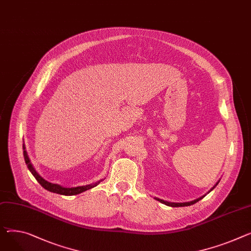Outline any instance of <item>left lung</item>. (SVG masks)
I'll return each mask as SVG.
<instances>
[{
    "label": "left lung",
    "mask_w": 251,
    "mask_h": 251,
    "mask_svg": "<svg viewBox=\"0 0 251 251\" xmlns=\"http://www.w3.org/2000/svg\"><path fill=\"white\" fill-rule=\"evenodd\" d=\"M218 185V182L216 183V186ZM215 188V187H214ZM213 188V189H214ZM212 189V190H213ZM204 197H201V198H199V199H197V200H194V201H192V202H187V203H171V202H166V201H163V200H160V199H155V200H157V201H159L160 203H162V204H164V205H166V206H170V207H185V206H191V205H193V204H195V203H197V202H199L200 200L201 199H203Z\"/></svg>",
    "instance_id": "left-lung-1"
}]
</instances>
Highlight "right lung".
I'll list each match as a JSON object with an SVG mask.
<instances>
[{
  "label": "right lung",
  "instance_id": "1",
  "mask_svg": "<svg viewBox=\"0 0 251 251\" xmlns=\"http://www.w3.org/2000/svg\"><path fill=\"white\" fill-rule=\"evenodd\" d=\"M24 148V151H23V154H24V159H25V162L27 164V168L29 169V171L31 172V174L34 176V177L36 178V180L40 183V185L47 191L49 192H52V193H56V194H59V195H64V196H74V195H77V194H80L82 192H85L87 190H90L96 186H98L100 182L102 181L99 180L95 183H91V185H88V186H81V187H75V188H64V187H61L59 185H56V183H51L49 182L47 180H45L44 178H42L38 174L37 172L34 170V168H33V165L31 164L30 162V159L28 157V154L26 152L25 150V146H23Z\"/></svg>",
  "mask_w": 251,
  "mask_h": 251
}]
</instances>
